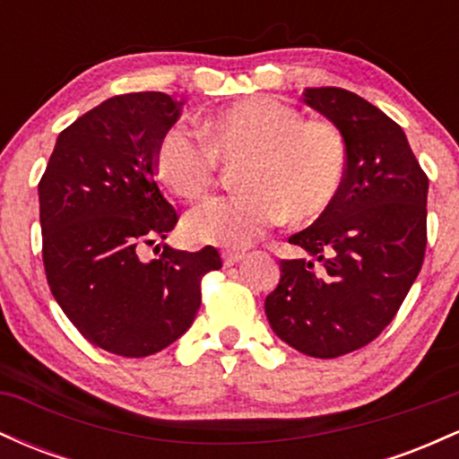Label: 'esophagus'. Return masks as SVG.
Returning a JSON list of instances; mask_svg holds the SVG:
<instances>
[{"label": "esophagus", "instance_id": "34e87169", "mask_svg": "<svg viewBox=\"0 0 459 459\" xmlns=\"http://www.w3.org/2000/svg\"><path fill=\"white\" fill-rule=\"evenodd\" d=\"M241 259H244V252H235V250H226L222 252V261L226 267L235 265V263H239Z\"/></svg>", "mask_w": 459, "mask_h": 459}]
</instances>
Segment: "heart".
<instances>
[{"label": "heart", "instance_id": "1", "mask_svg": "<svg viewBox=\"0 0 459 459\" xmlns=\"http://www.w3.org/2000/svg\"><path fill=\"white\" fill-rule=\"evenodd\" d=\"M220 161L239 163V192L203 204L187 218L192 239L241 247L284 218L307 222L334 203L347 170L343 129L328 118H304L293 105L250 97L218 109L203 138L187 127L163 131L155 175L183 200L215 187Z\"/></svg>", "mask_w": 459, "mask_h": 459}]
</instances>
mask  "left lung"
Segmentation results:
<instances>
[{
    "instance_id": "left-lung-1",
    "label": "left lung",
    "mask_w": 459,
    "mask_h": 459,
    "mask_svg": "<svg viewBox=\"0 0 459 459\" xmlns=\"http://www.w3.org/2000/svg\"><path fill=\"white\" fill-rule=\"evenodd\" d=\"M304 103L343 129L347 170L334 203L289 237L308 252L281 261L265 298L272 330L313 358L371 343L394 319L428 246V175L403 129L343 88H307Z\"/></svg>"
}]
</instances>
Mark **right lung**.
<instances>
[{
  "label": "right lung",
  "instance_id": "right-lung-1",
  "mask_svg": "<svg viewBox=\"0 0 459 459\" xmlns=\"http://www.w3.org/2000/svg\"><path fill=\"white\" fill-rule=\"evenodd\" d=\"M181 105L163 92L108 99L57 135L39 183L51 293L92 345L118 356L175 343L196 317L203 276L222 267L212 246H163L160 259H140L178 222L157 181L155 149Z\"/></svg>",
  "mask_w": 459,
  "mask_h": 459
}]
</instances>
